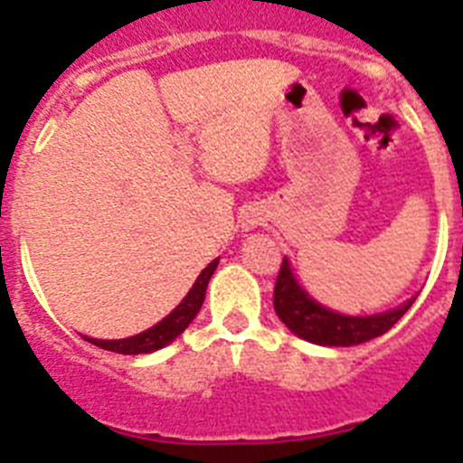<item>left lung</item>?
I'll return each instance as SVG.
<instances>
[{
  "instance_id": "1",
  "label": "left lung",
  "mask_w": 463,
  "mask_h": 463,
  "mask_svg": "<svg viewBox=\"0 0 463 463\" xmlns=\"http://www.w3.org/2000/svg\"><path fill=\"white\" fill-rule=\"evenodd\" d=\"M412 301L403 304L401 308L390 310V313L369 315V317H347L334 310L322 308L315 304L313 298L298 288L292 276L289 261L282 260L280 271L276 278V289H273V308L289 329L304 341L317 343V345H357L371 338L383 336L384 331H390L396 322L406 315Z\"/></svg>"
}]
</instances>
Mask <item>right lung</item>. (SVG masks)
I'll return each mask as SVG.
<instances>
[{"mask_svg": "<svg viewBox=\"0 0 463 463\" xmlns=\"http://www.w3.org/2000/svg\"><path fill=\"white\" fill-rule=\"evenodd\" d=\"M218 269V260H213L206 269L202 271V276L196 278V282L192 285V289L187 292V297L183 298L181 306L169 313L165 320L159 322V325L150 326L148 331H143L138 336L132 338H122V341H97V338H88L83 336L85 341L92 343V345L101 347V350H110V353H120V354H146V353H155L159 347L169 345L175 336H181L183 331L187 329L192 320H194V315L199 313L203 304V297H206V288L208 280H211L213 271Z\"/></svg>", "mask_w": 463, "mask_h": 463, "instance_id": "1", "label": "right lung"}]
</instances>
